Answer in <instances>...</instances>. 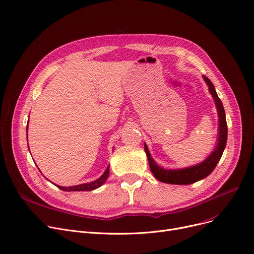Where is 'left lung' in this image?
<instances>
[{
  "mask_svg": "<svg viewBox=\"0 0 254 254\" xmlns=\"http://www.w3.org/2000/svg\"><path fill=\"white\" fill-rule=\"evenodd\" d=\"M203 79L205 80L206 84L208 86V90L214 100V103L217 109L218 114V137H217V144L215 149L212 151V153L204 160L199 164L194 166L180 168V170H164L161 166H159L154 159L151 157L150 152L146 144H144L146 155L148 157V162L150 165V170L154 177L166 184H174V185H190L196 183L202 179L206 178L208 175L212 173L215 168L217 162L221 159L223 152L225 150L227 144V137H228V126L226 121V113L223 106L221 99L218 98L214 86L210 79L203 75Z\"/></svg>",
  "mask_w": 254,
  "mask_h": 254,
  "instance_id": "left-lung-1",
  "label": "left lung"
}]
</instances>
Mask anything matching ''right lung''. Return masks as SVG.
<instances>
[{
	"label": "right lung",
	"mask_w": 254,
	"mask_h": 254,
	"mask_svg": "<svg viewBox=\"0 0 254 254\" xmlns=\"http://www.w3.org/2000/svg\"><path fill=\"white\" fill-rule=\"evenodd\" d=\"M108 176H109V165L107 166L104 174L101 176L99 179L94 181V182L81 184V185H76V186H71V187H62V186H57V185L56 186L60 190L67 191V192H71V191H91V190H95V189L101 187V186H102L106 182Z\"/></svg>",
	"instance_id": "1"
}]
</instances>
